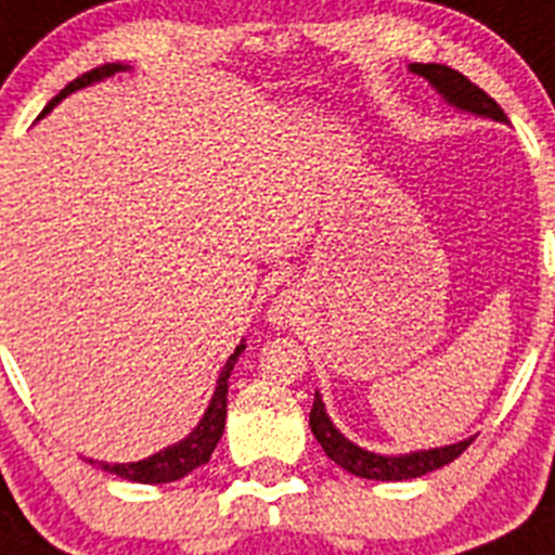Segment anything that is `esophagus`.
<instances>
[{"instance_id":"34e87169","label":"esophagus","mask_w":555,"mask_h":555,"mask_svg":"<svg viewBox=\"0 0 555 555\" xmlns=\"http://www.w3.org/2000/svg\"><path fill=\"white\" fill-rule=\"evenodd\" d=\"M273 314H276V321H284V318H287V309H276Z\"/></svg>"}]
</instances>
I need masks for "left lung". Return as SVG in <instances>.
Listing matches in <instances>:
<instances>
[{"mask_svg": "<svg viewBox=\"0 0 555 555\" xmlns=\"http://www.w3.org/2000/svg\"><path fill=\"white\" fill-rule=\"evenodd\" d=\"M409 68H412L414 74L426 77L428 82H431L448 102L456 104V107L470 109L476 116L506 121V113L501 109V104L489 96L487 91H481L476 82H470L464 74L453 72L451 66H439V63H412ZM309 428H312L314 439L321 442V448L326 451V456L332 459L334 464H339V467L351 473V476L373 478V481H403V478L426 476V473L437 470V467H446L453 459L462 456L473 442V439H464V442H456V446L409 453V456H376V453L362 451V448H357L353 442H348V439L332 426L326 409H323V401L318 396H314L312 412H309Z\"/></svg>", "mask_w": 555, "mask_h": 555, "instance_id": "1", "label": "left lung"}]
</instances>
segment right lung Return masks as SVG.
I'll use <instances>...</instances> for the list:
<instances>
[{
    "mask_svg": "<svg viewBox=\"0 0 555 555\" xmlns=\"http://www.w3.org/2000/svg\"><path fill=\"white\" fill-rule=\"evenodd\" d=\"M124 72V66H116V63H107V66H99L93 72L82 74L77 77L74 82H68L52 102L43 107V113L54 107L60 99H66L68 93H74L77 88H85V85L96 82V79L109 77V74ZM41 113V116H43ZM243 343L234 348V353L229 357L227 367L221 371V378H218V387H216V396L209 401V409L204 412L202 423L196 426V431L191 434L188 439H182L179 446L166 448V451L154 453V456L143 459V462H132V464H99L102 470L116 473V476L127 478V481H138V483H168V481H177V478H184L191 470L202 467V464L209 462L212 451H216L218 439H221L223 426H227V392H229V373H232L234 362L237 357L243 353Z\"/></svg>",
    "mask_w": 555,
    "mask_h": 555,
    "instance_id": "1",
    "label": "right lung"
}]
</instances>
